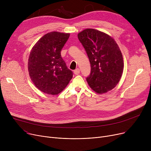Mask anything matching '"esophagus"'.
Returning <instances> with one entry per match:
<instances>
[{"label":"esophagus","mask_w":151,"mask_h":151,"mask_svg":"<svg viewBox=\"0 0 151 151\" xmlns=\"http://www.w3.org/2000/svg\"><path fill=\"white\" fill-rule=\"evenodd\" d=\"M80 70L79 68H76V70H74V73L76 75H78L80 74Z\"/></svg>","instance_id":"1"}]
</instances>
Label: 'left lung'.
<instances>
[{
  "instance_id": "8db88e82",
  "label": "left lung",
  "mask_w": 151,
  "mask_h": 151,
  "mask_svg": "<svg viewBox=\"0 0 151 151\" xmlns=\"http://www.w3.org/2000/svg\"><path fill=\"white\" fill-rule=\"evenodd\" d=\"M78 37L90 61L91 71L86 80L91 88L98 93L113 89L124 70L122 55L114 40L93 29L84 30Z\"/></svg>"
}]
</instances>
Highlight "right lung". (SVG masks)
<instances>
[{
  "label": "right lung",
  "mask_w": 151,
  "mask_h": 151,
  "mask_svg": "<svg viewBox=\"0 0 151 151\" xmlns=\"http://www.w3.org/2000/svg\"><path fill=\"white\" fill-rule=\"evenodd\" d=\"M70 34L51 32L43 36L32 49L28 70L32 81L44 93L57 95L73 77L61 57V50Z\"/></svg>",
  "instance_id": "right-lung-1"
}]
</instances>
